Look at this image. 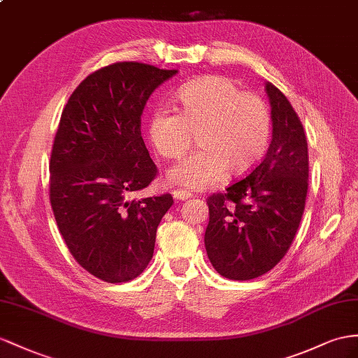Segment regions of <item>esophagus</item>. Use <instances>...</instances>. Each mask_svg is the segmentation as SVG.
I'll list each match as a JSON object with an SVG mask.
<instances>
[{"mask_svg":"<svg viewBox=\"0 0 358 358\" xmlns=\"http://www.w3.org/2000/svg\"><path fill=\"white\" fill-rule=\"evenodd\" d=\"M172 196L176 198V199H178V201H186V199L192 198V194H190V192H187V190H182V189H176V190L172 192Z\"/></svg>","mask_w":358,"mask_h":358,"instance_id":"34e87169","label":"esophagus"}]
</instances>
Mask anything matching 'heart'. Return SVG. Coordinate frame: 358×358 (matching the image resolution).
Returning a JSON list of instances; mask_svg holds the SVG:
<instances>
[{"label":"heart","instance_id":"b5f03b06","mask_svg":"<svg viewBox=\"0 0 358 358\" xmlns=\"http://www.w3.org/2000/svg\"><path fill=\"white\" fill-rule=\"evenodd\" d=\"M177 103L180 113L159 108L151 115V145L164 159H180L196 134L201 148L168 171L171 185L203 190L225 171L243 176L262 160L271 115L260 96L242 92L230 78L210 76L182 86Z\"/></svg>","mask_w":358,"mask_h":358}]
</instances>
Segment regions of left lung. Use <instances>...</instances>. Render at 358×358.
Wrapping results in <instances>:
<instances>
[{"label":"left lung","mask_w":358,"mask_h":358,"mask_svg":"<svg viewBox=\"0 0 358 358\" xmlns=\"http://www.w3.org/2000/svg\"><path fill=\"white\" fill-rule=\"evenodd\" d=\"M272 141L264 159L225 194L207 199L206 251L228 280H252L286 255L304 213L308 189V150L299 117L272 83Z\"/></svg>","instance_id":"left-lung-1"}]
</instances>
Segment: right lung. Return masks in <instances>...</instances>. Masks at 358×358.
<instances>
[{
	"mask_svg": "<svg viewBox=\"0 0 358 358\" xmlns=\"http://www.w3.org/2000/svg\"><path fill=\"white\" fill-rule=\"evenodd\" d=\"M177 69L113 63L86 77L63 108L50 160V201L81 268L106 282L134 280L152 259L169 194L130 201L157 168L142 139L146 101Z\"/></svg>",
	"mask_w": 358,
	"mask_h": 358,
	"instance_id": "1",
	"label": "right lung"
}]
</instances>
